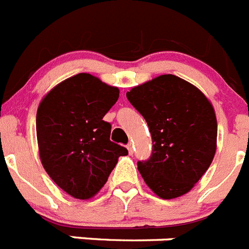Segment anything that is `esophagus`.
I'll list each match as a JSON object with an SVG mask.
<instances>
[{"label": "esophagus", "instance_id": "1", "mask_svg": "<svg viewBox=\"0 0 249 249\" xmlns=\"http://www.w3.org/2000/svg\"><path fill=\"white\" fill-rule=\"evenodd\" d=\"M127 150H128L129 155L133 154V145H132V143H128V145H127Z\"/></svg>", "mask_w": 249, "mask_h": 249}]
</instances>
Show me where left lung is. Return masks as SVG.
Returning <instances> with one entry per match:
<instances>
[{"instance_id": "1", "label": "left lung", "mask_w": 249, "mask_h": 249, "mask_svg": "<svg viewBox=\"0 0 249 249\" xmlns=\"http://www.w3.org/2000/svg\"><path fill=\"white\" fill-rule=\"evenodd\" d=\"M126 95L152 137V155L137 162L147 186L166 200L189 193L215 155L218 124L212 102L173 74L133 87Z\"/></svg>"}]
</instances>
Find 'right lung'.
<instances>
[{
  "label": "right lung",
  "mask_w": 249,
  "mask_h": 249,
  "mask_svg": "<svg viewBox=\"0 0 249 249\" xmlns=\"http://www.w3.org/2000/svg\"><path fill=\"white\" fill-rule=\"evenodd\" d=\"M120 97V89L79 73L56 84L41 99L36 136L42 166L70 196L88 200L107 182L127 148L110 141L103 121Z\"/></svg>",
  "instance_id": "obj_1"
}]
</instances>
